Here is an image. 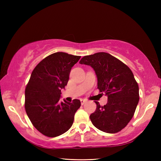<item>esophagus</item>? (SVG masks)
Instances as JSON below:
<instances>
[{"mask_svg": "<svg viewBox=\"0 0 161 161\" xmlns=\"http://www.w3.org/2000/svg\"><path fill=\"white\" fill-rule=\"evenodd\" d=\"M86 102L87 101L86 100H81V105H83L85 103H86Z\"/></svg>", "mask_w": 161, "mask_h": 161, "instance_id": "34e87169", "label": "esophagus"}]
</instances>
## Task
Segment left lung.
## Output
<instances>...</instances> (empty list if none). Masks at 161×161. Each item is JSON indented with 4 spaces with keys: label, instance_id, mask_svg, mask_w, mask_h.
Masks as SVG:
<instances>
[{
    "label": "left lung",
    "instance_id": "obj_1",
    "mask_svg": "<svg viewBox=\"0 0 161 161\" xmlns=\"http://www.w3.org/2000/svg\"><path fill=\"white\" fill-rule=\"evenodd\" d=\"M80 64L93 68L97 88L108 97L106 105L98 102L90 115L93 125L106 133L120 131L133 118L139 102V88L131 69L107 53H97L81 58Z\"/></svg>",
    "mask_w": 161,
    "mask_h": 161
}]
</instances>
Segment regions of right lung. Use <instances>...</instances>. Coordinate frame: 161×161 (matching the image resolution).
Masks as SVG:
<instances>
[{"label":"right lung","instance_id":"right-lung-1","mask_svg":"<svg viewBox=\"0 0 161 161\" xmlns=\"http://www.w3.org/2000/svg\"><path fill=\"white\" fill-rule=\"evenodd\" d=\"M80 56L58 52L46 57L33 70L25 91V108L34 126L47 137L66 132L73 125L81 102H60L61 90Z\"/></svg>","mask_w":161,"mask_h":161}]
</instances>
